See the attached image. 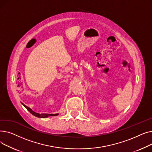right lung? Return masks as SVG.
Returning a JSON list of instances; mask_svg holds the SVG:
<instances>
[{"mask_svg": "<svg viewBox=\"0 0 152 152\" xmlns=\"http://www.w3.org/2000/svg\"><path fill=\"white\" fill-rule=\"evenodd\" d=\"M23 105L25 107V108L29 111V112H30L32 115H33L34 116H37V117H38V118H46V117H48V116H57V115H58V113H57V114H45V113L39 114V113H37L34 112V111H33L30 108H29V107H28L27 106L24 105L23 103Z\"/></svg>", "mask_w": 152, "mask_h": 152, "instance_id": "right-lung-1", "label": "right lung"}]
</instances>
